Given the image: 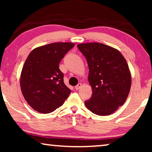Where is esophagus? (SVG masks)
Here are the masks:
<instances>
[{"label": "esophagus", "mask_w": 152, "mask_h": 152, "mask_svg": "<svg viewBox=\"0 0 152 152\" xmlns=\"http://www.w3.org/2000/svg\"><path fill=\"white\" fill-rule=\"evenodd\" d=\"M81 87H82V84H81V83H79V84L77 85L75 87V88L76 90H79V89H80Z\"/></svg>", "instance_id": "obj_1"}]
</instances>
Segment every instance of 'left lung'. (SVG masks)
Listing matches in <instances>:
<instances>
[{
    "label": "left lung",
    "instance_id": "8db88e82",
    "mask_svg": "<svg viewBox=\"0 0 152 152\" xmlns=\"http://www.w3.org/2000/svg\"><path fill=\"white\" fill-rule=\"evenodd\" d=\"M77 48L86 59L93 89L85 105L96 115L113 113L129 93L132 77L125 59L118 50L103 43H82Z\"/></svg>",
    "mask_w": 152,
    "mask_h": 152
}]
</instances>
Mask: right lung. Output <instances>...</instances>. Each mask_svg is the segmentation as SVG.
I'll list each match as a JSON object with an SVG mask.
<instances>
[{"mask_svg": "<svg viewBox=\"0 0 152 152\" xmlns=\"http://www.w3.org/2000/svg\"><path fill=\"white\" fill-rule=\"evenodd\" d=\"M74 46L72 43H50L28 55L22 69L20 87L24 98L35 111L51 113L69 96L71 91L64 84L59 64Z\"/></svg>", "mask_w": 152, "mask_h": 152, "instance_id": "add662e5", "label": "right lung"}]
</instances>
